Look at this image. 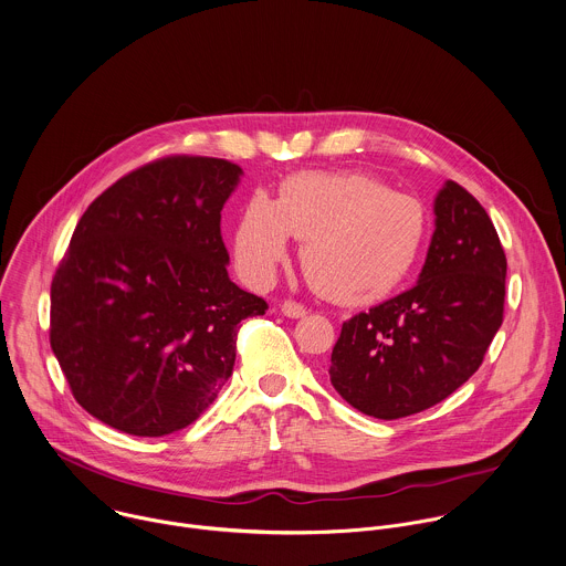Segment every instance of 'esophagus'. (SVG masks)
<instances>
[{
  "label": "esophagus",
  "instance_id": "esophagus-1",
  "mask_svg": "<svg viewBox=\"0 0 566 566\" xmlns=\"http://www.w3.org/2000/svg\"><path fill=\"white\" fill-rule=\"evenodd\" d=\"M282 313H284L286 317L297 319V317H304V315H306V306L300 304V302H293V300H284V302H282Z\"/></svg>",
  "mask_w": 566,
  "mask_h": 566
}]
</instances>
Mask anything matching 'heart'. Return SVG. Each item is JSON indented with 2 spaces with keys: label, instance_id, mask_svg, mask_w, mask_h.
Segmentation results:
<instances>
[{
  "label": "heart",
  "instance_id": "obj_1",
  "mask_svg": "<svg viewBox=\"0 0 566 566\" xmlns=\"http://www.w3.org/2000/svg\"><path fill=\"white\" fill-rule=\"evenodd\" d=\"M304 240L302 266L324 297L361 306L388 297L417 266L428 238L426 207L359 171L289 176L277 200L253 193L233 229L238 271L273 280L289 240Z\"/></svg>",
  "mask_w": 566,
  "mask_h": 566
}]
</instances>
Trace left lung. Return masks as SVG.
<instances>
[{
    "label": "left lung",
    "instance_id": "8db88e82",
    "mask_svg": "<svg viewBox=\"0 0 566 566\" xmlns=\"http://www.w3.org/2000/svg\"><path fill=\"white\" fill-rule=\"evenodd\" d=\"M437 229L410 291L344 322L331 384L359 412L395 421L461 388L503 324L507 258L483 205L448 180Z\"/></svg>",
    "mask_w": 566,
    "mask_h": 566
}]
</instances>
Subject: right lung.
<instances>
[{"label":"right lung","instance_id":"obj_1","mask_svg":"<svg viewBox=\"0 0 566 566\" xmlns=\"http://www.w3.org/2000/svg\"><path fill=\"white\" fill-rule=\"evenodd\" d=\"M242 169L167 156L81 216L50 286V346L76 403L134 437L193 423L233 373L240 322L269 304L229 280L220 211Z\"/></svg>","mask_w":566,"mask_h":566}]
</instances>
